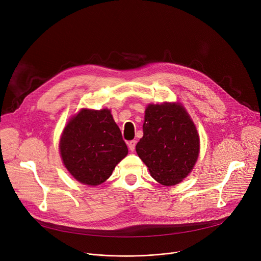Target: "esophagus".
Here are the masks:
<instances>
[{"label":"esophagus","mask_w":261,"mask_h":261,"mask_svg":"<svg viewBox=\"0 0 261 261\" xmlns=\"http://www.w3.org/2000/svg\"><path fill=\"white\" fill-rule=\"evenodd\" d=\"M128 146H129V148H130V151H134L135 150V146H136V140H130L129 142H128Z\"/></svg>","instance_id":"34e87169"}]
</instances>
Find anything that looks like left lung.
Segmentation results:
<instances>
[{
  "mask_svg": "<svg viewBox=\"0 0 261 261\" xmlns=\"http://www.w3.org/2000/svg\"><path fill=\"white\" fill-rule=\"evenodd\" d=\"M142 128L136 152L151 175L164 186L181 181L199 153V136L187 111L178 103L150 104Z\"/></svg>",
  "mask_w": 261,
  "mask_h": 261,
  "instance_id": "obj_1",
  "label": "left lung"
}]
</instances>
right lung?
Instances as JSON below:
<instances>
[{"label":"right lung","instance_id":"obj_1","mask_svg":"<svg viewBox=\"0 0 261 261\" xmlns=\"http://www.w3.org/2000/svg\"><path fill=\"white\" fill-rule=\"evenodd\" d=\"M60 151L64 165L79 181L97 186L127 156L128 147L108 109H83L65 127Z\"/></svg>","mask_w":261,"mask_h":261}]
</instances>
